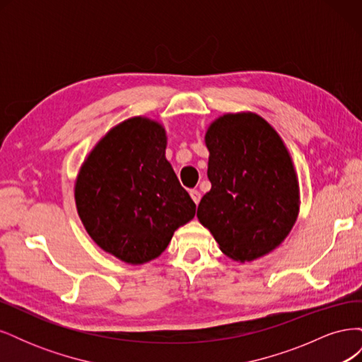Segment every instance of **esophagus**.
I'll use <instances>...</instances> for the list:
<instances>
[{
    "instance_id": "34e87169",
    "label": "esophagus",
    "mask_w": 362,
    "mask_h": 362,
    "mask_svg": "<svg viewBox=\"0 0 362 362\" xmlns=\"http://www.w3.org/2000/svg\"><path fill=\"white\" fill-rule=\"evenodd\" d=\"M190 196H192V199H193V202L198 205L199 204V201H201V192L199 190H190Z\"/></svg>"
}]
</instances>
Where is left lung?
<instances>
[{"label":"left lung","mask_w":362,"mask_h":362,"mask_svg":"<svg viewBox=\"0 0 362 362\" xmlns=\"http://www.w3.org/2000/svg\"><path fill=\"white\" fill-rule=\"evenodd\" d=\"M211 190L198 206L223 254L254 261L278 247L299 213V182L290 152L255 113L223 115L208 127Z\"/></svg>","instance_id":"left-lung-1"}]
</instances>
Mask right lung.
Returning <instances> with one entry per match:
<instances>
[{
	"label": "right lung",
	"instance_id": "1",
	"mask_svg": "<svg viewBox=\"0 0 362 362\" xmlns=\"http://www.w3.org/2000/svg\"><path fill=\"white\" fill-rule=\"evenodd\" d=\"M164 128L148 117L120 122L98 141L75 181L87 234L128 264L161 255L196 205L166 160Z\"/></svg>",
	"mask_w": 362,
	"mask_h": 362
}]
</instances>
